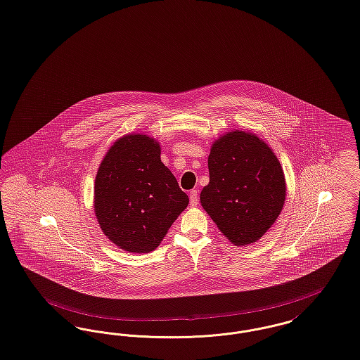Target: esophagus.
Segmentation results:
<instances>
[{
    "instance_id": "1",
    "label": "esophagus",
    "mask_w": 360,
    "mask_h": 360,
    "mask_svg": "<svg viewBox=\"0 0 360 360\" xmlns=\"http://www.w3.org/2000/svg\"><path fill=\"white\" fill-rule=\"evenodd\" d=\"M189 198H191V207H195L198 204V193H197V191H191L189 193Z\"/></svg>"
}]
</instances>
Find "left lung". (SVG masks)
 <instances>
[{
	"instance_id": "8db88e82",
	"label": "left lung",
	"mask_w": 360,
	"mask_h": 360,
	"mask_svg": "<svg viewBox=\"0 0 360 360\" xmlns=\"http://www.w3.org/2000/svg\"><path fill=\"white\" fill-rule=\"evenodd\" d=\"M201 205L235 246L257 242L278 217L285 178L278 159L253 133L233 130L212 144Z\"/></svg>"
}]
</instances>
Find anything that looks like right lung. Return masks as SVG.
<instances>
[{
  "instance_id": "add662e5",
  "label": "right lung",
  "mask_w": 360,
  "mask_h": 360,
  "mask_svg": "<svg viewBox=\"0 0 360 360\" xmlns=\"http://www.w3.org/2000/svg\"><path fill=\"white\" fill-rule=\"evenodd\" d=\"M94 208L107 238L130 253L155 250L188 204L175 176L147 134L118 139L95 178Z\"/></svg>"
}]
</instances>
